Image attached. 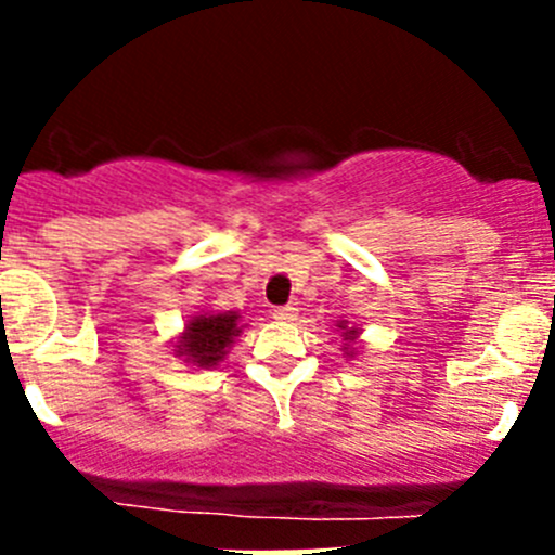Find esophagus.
Masks as SVG:
<instances>
[{"label":"esophagus","mask_w":555,"mask_h":555,"mask_svg":"<svg viewBox=\"0 0 555 555\" xmlns=\"http://www.w3.org/2000/svg\"><path fill=\"white\" fill-rule=\"evenodd\" d=\"M273 317L282 319V322H295L298 309H295V306H276V309H273Z\"/></svg>","instance_id":"esophagus-1"}]
</instances>
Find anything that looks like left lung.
Here are the masks:
<instances>
[{"label":"left lung","mask_w":555,"mask_h":555,"mask_svg":"<svg viewBox=\"0 0 555 555\" xmlns=\"http://www.w3.org/2000/svg\"><path fill=\"white\" fill-rule=\"evenodd\" d=\"M357 333V330H349V335H354Z\"/></svg>","instance_id":"1"}]
</instances>
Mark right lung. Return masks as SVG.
Returning <instances> with one entry per match:
<instances>
[{"label": "right lung", "instance_id": "right-lung-1", "mask_svg": "<svg viewBox=\"0 0 555 555\" xmlns=\"http://www.w3.org/2000/svg\"><path fill=\"white\" fill-rule=\"evenodd\" d=\"M236 333V313H206V317H193V322L188 324V333H184L182 344H179V354H188V360L211 367L222 360L225 346L231 344Z\"/></svg>", "mask_w": 555, "mask_h": 555}]
</instances>
